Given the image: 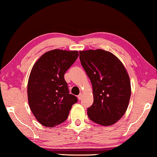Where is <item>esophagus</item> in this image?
Wrapping results in <instances>:
<instances>
[{
  "mask_svg": "<svg viewBox=\"0 0 157 157\" xmlns=\"http://www.w3.org/2000/svg\"><path fill=\"white\" fill-rule=\"evenodd\" d=\"M82 97H83V94H80L78 96V98L79 100H81L82 99Z\"/></svg>",
  "mask_w": 157,
  "mask_h": 157,
  "instance_id": "34e87169",
  "label": "esophagus"
}]
</instances>
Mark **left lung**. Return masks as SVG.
Wrapping results in <instances>:
<instances>
[{"instance_id": "8db88e82", "label": "left lung", "mask_w": 157, "mask_h": 157, "mask_svg": "<svg viewBox=\"0 0 157 157\" xmlns=\"http://www.w3.org/2000/svg\"><path fill=\"white\" fill-rule=\"evenodd\" d=\"M79 58L93 87L94 103L87 109L88 116L96 124L112 125L128 108L131 83L127 72L118 58L101 49L80 51Z\"/></svg>"}]
</instances>
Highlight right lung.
I'll use <instances>...</instances> for the list:
<instances>
[{
	"label": "right lung",
	"mask_w": 157,
	"mask_h": 157,
	"mask_svg": "<svg viewBox=\"0 0 157 157\" xmlns=\"http://www.w3.org/2000/svg\"><path fill=\"white\" fill-rule=\"evenodd\" d=\"M78 56V51L55 49L34 64L28 83L30 109L37 121L47 127L63 123L78 98L69 94L64 74Z\"/></svg>",
	"instance_id": "add662e5"
}]
</instances>
